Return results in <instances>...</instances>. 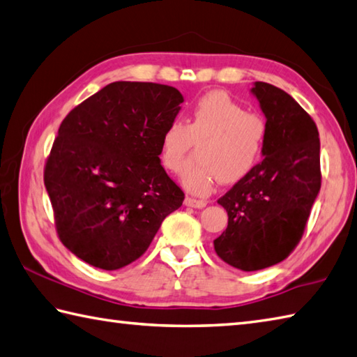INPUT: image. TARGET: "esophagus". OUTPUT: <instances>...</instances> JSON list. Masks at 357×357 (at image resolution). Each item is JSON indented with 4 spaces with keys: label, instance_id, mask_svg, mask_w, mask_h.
I'll list each match as a JSON object with an SVG mask.
<instances>
[{
    "label": "esophagus",
    "instance_id": "1",
    "mask_svg": "<svg viewBox=\"0 0 357 357\" xmlns=\"http://www.w3.org/2000/svg\"><path fill=\"white\" fill-rule=\"evenodd\" d=\"M185 205L191 206V208H199V210H202V208L206 206V200H197V199H192V197H186Z\"/></svg>",
    "mask_w": 357,
    "mask_h": 357
}]
</instances>
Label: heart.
Listing matches in <instances>:
<instances>
[{"instance_id": "obj_1", "label": "heart", "mask_w": 357, "mask_h": 357, "mask_svg": "<svg viewBox=\"0 0 357 357\" xmlns=\"http://www.w3.org/2000/svg\"><path fill=\"white\" fill-rule=\"evenodd\" d=\"M267 138L266 121L225 93L213 91L192 107L186 123L172 121L160 138V160L165 169L178 172L190 160L194 144H202L199 160L180 176L185 190L206 196L216 180L236 183L250 174L262 157Z\"/></svg>"}]
</instances>
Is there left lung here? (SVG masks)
I'll list each match as a JSON object with an SVG mask.
<instances>
[{
    "instance_id": "obj_1",
    "label": "left lung",
    "mask_w": 357,
    "mask_h": 357,
    "mask_svg": "<svg viewBox=\"0 0 357 357\" xmlns=\"http://www.w3.org/2000/svg\"><path fill=\"white\" fill-rule=\"evenodd\" d=\"M250 93L266 116L264 160L218 200L228 225L214 239L219 258L244 272L278 264L294 250L321 185L312 118L278 86L253 82Z\"/></svg>"
}]
</instances>
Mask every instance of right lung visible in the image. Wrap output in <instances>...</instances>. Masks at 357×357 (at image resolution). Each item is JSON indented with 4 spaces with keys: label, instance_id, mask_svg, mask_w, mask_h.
Segmentation results:
<instances>
[{
    "label": "right lung",
    "instance_id": "add662e5",
    "mask_svg": "<svg viewBox=\"0 0 357 357\" xmlns=\"http://www.w3.org/2000/svg\"><path fill=\"white\" fill-rule=\"evenodd\" d=\"M183 102L174 86L105 85L68 113L45 167L60 241L102 271L143 255L185 194L167 177L160 138Z\"/></svg>",
    "mask_w": 357,
    "mask_h": 357
}]
</instances>
